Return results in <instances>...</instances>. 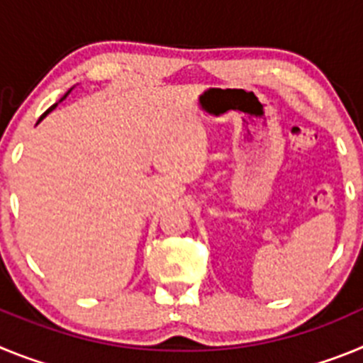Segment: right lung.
I'll list each match as a JSON object with an SVG mask.
<instances>
[{
    "label": "right lung",
    "mask_w": 363,
    "mask_h": 363,
    "mask_svg": "<svg viewBox=\"0 0 363 363\" xmlns=\"http://www.w3.org/2000/svg\"><path fill=\"white\" fill-rule=\"evenodd\" d=\"M72 89H74V86H72ZM72 89H70V91H72ZM70 91H67V94H65V96H63V98H62V99H60V101H63V99H65V98H67V96H69V94H70ZM60 101H57V104H60ZM57 104H54V105H52V107H50V108H49V111H47V112H43V116H41V118H40V120H38V123H40V121H41V120H43V118H45V116H47V114H49V112H50V111H54V108H56V107H57ZM38 123H36V125H38Z\"/></svg>",
    "instance_id": "right-lung-1"
}]
</instances>
